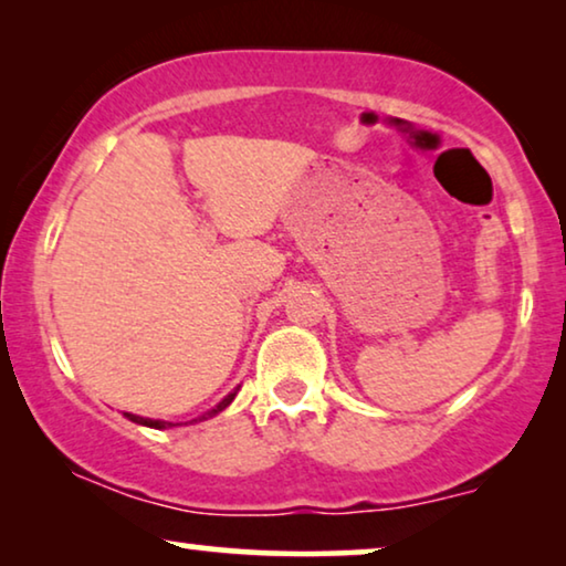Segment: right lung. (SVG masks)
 <instances>
[{
    "label": "right lung",
    "mask_w": 566,
    "mask_h": 566,
    "mask_svg": "<svg viewBox=\"0 0 566 566\" xmlns=\"http://www.w3.org/2000/svg\"><path fill=\"white\" fill-rule=\"evenodd\" d=\"M234 397H237V391H231V394H229V397H223V399L219 401V405H216V407L211 409V412L200 415V417H198V420H208V417L219 415V412H221V409H227V407L231 405V399H234ZM126 417H128V420H130V422L146 424V428H154V430H165V428H172V422H165V420H149V417H138V415H128V412H126ZM198 420H192V422H198Z\"/></svg>",
    "instance_id": "add662e5"
}]
</instances>
